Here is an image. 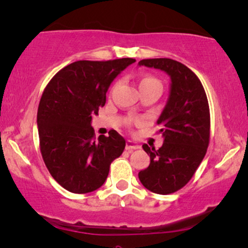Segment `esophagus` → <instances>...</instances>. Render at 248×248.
I'll return each instance as SVG.
<instances>
[{
	"label": "esophagus",
	"instance_id": "esophagus-1",
	"mask_svg": "<svg viewBox=\"0 0 248 248\" xmlns=\"http://www.w3.org/2000/svg\"><path fill=\"white\" fill-rule=\"evenodd\" d=\"M136 149H140V145L137 144L136 142L130 141V140H128L127 143H126V150H128V151H133V150H136Z\"/></svg>",
	"mask_w": 248,
	"mask_h": 248
}]
</instances>
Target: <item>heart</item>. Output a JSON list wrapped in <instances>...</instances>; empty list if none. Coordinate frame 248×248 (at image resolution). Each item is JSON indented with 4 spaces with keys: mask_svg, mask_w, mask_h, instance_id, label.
<instances>
[{
    "mask_svg": "<svg viewBox=\"0 0 248 248\" xmlns=\"http://www.w3.org/2000/svg\"><path fill=\"white\" fill-rule=\"evenodd\" d=\"M149 84H160V83L158 82L156 78H154V77H143V78L140 80V86Z\"/></svg>",
    "mask_w": 248,
    "mask_h": 248,
    "instance_id": "1",
    "label": "heart"
}]
</instances>
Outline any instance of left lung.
Instances as JSON below:
<instances>
[{
    "label": "left lung",
    "mask_w": 248,
    "mask_h": 248,
    "mask_svg": "<svg viewBox=\"0 0 248 248\" xmlns=\"http://www.w3.org/2000/svg\"><path fill=\"white\" fill-rule=\"evenodd\" d=\"M139 65L155 68L170 76V93L157 120L164 143L158 150L143 144L150 164L139 172L150 192L171 194L192 179L207 153L210 113L205 91L189 68L172 59L141 60Z\"/></svg>",
    "instance_id": "left-lung-1"
}]
</instances>
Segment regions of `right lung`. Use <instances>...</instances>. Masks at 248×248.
Instances as JSON below:
<instances>
[{
    "mask_svg": "<svg viewBox=\"0 0 248 248\" xmlns=\"http://www.w3.org/2000/svg\"><path fill=\"white\" fill-rule=\"evenodd\" d=\"M135 61H76L60 70L45 89L37 114L40 151L64 189L76 194L98 189L111 163L124 153L126 141L115 130L95 141L91 120L105 105L111 83Z\"/></svg>",
    "mask_w": 248,
    "mask_h": 248,
    "instance_id": "right-lung-1",
    "label": "right lung"
}]
</instances>
